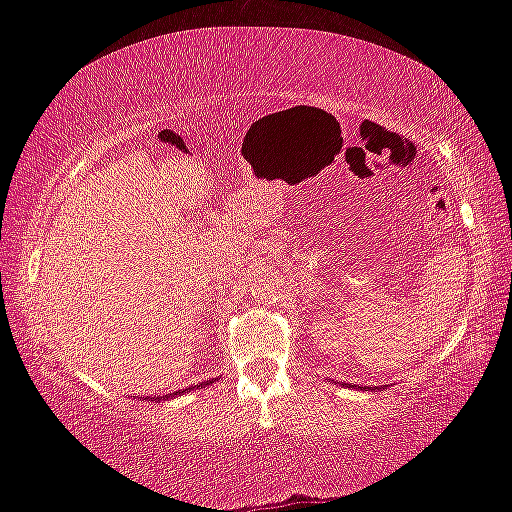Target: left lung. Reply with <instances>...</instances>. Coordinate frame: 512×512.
I'll return each mask as SVG.
<instances>
[{
	"label": "left lung",
	"instance_id": "obj_1",
	"mask_svg": "<svg viewBox=\"0 0 512 512\" xmlns=\"http://www.w3.org/2000/svg\"><path fill=\"white\" fill-rule=\"evenodd\" d=\"M348 388H352V386H348ZM359 388H361V391H366V386H359ZM368 391H377V388H375V386H370Z\"/></svg>",
	"mask_w": 512,
	"mask_h": 512
}]
</instances>
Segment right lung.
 <instances>
[{
	"label": "right lung",
	"mask_w": 512,
	"mask_h": 512,
	"mask_svg": "<svg viewBox=\"0 0 512 512\" xmlns=\"http://www.w3.org/2000/svg\"><path fill=\"white\" fill-rule=\"evenodd\" d=\"M214 381H219V377L212 379V381H203V384H196V386L183 388V391H173V393H169V395H158V397H151V402H160V400H173V397H178V395H185V393H192V391H196V388H205V386H210V384H214ZM144 400H149V397H144Z\"/></svg>",
	"instance_id": "add662e5"
}]
</instances>
